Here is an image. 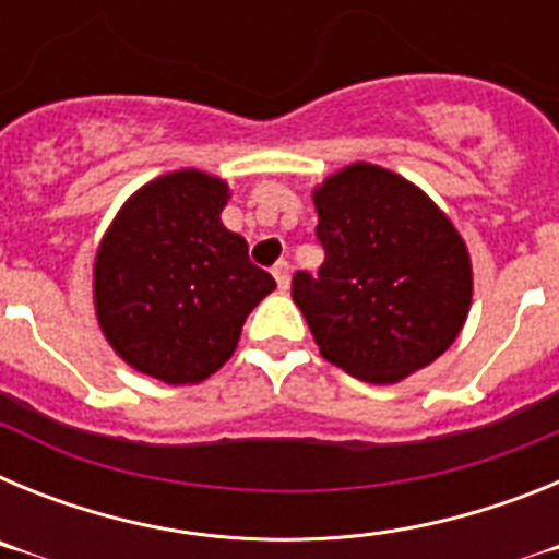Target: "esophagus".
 <instances>
[{
    "label": "esophagus",
    "mask_w": 559,
    "mask_h": 559,
    "mask_svg": "<svg viewBox=\"0 0 559 559\" xmlns=\"http://www.w3.org/2000/svg\"><path fill=\"white\" fill-rule=\"evenodd\" d=\"M271 274H274V280H276V285H280V290H288L290 271H288V263H285V260H280V263H276L274 269H271Z\"/></svg>",
    "instance_id": "1"
}]
</instances>
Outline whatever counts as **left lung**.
Listing matches in <instances>:
<instances>
[{
    "label": "left lung",
    "mask_w": 559,
    "mask_h": 559,
    "mask_svg": "<svg viewBox=\"0 0 559 559\" xmlns=\"http://www.w3.org/2000/svg\"><path fill=\"white\" fill-rule=\"evenodd\" d=\"M319 274L290 296L319 353L367 383H397L456 341L473 299L471 254L426 192L355 162L313 190Z\"/></svg>",
    "instance_id": "8db88e82"
}]
</instances>
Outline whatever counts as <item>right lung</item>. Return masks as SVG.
<instances>
[{"label": "right lung", "instance_id": "1", "mask_svg": "<svg viewBox=\"0 0 559 559\" xmlns=\"http://www.w3.org/2000/svg\"><path fill=\"white\" fill-rule=\"evenodd\" d=\"M229 185L173 170L122 204L95 257V310L114 353L170 386L231 358L246 316L276 288L221 224Z\"/></svg>", "mask_w": 559, "mask_h": 559}]
</instances>
